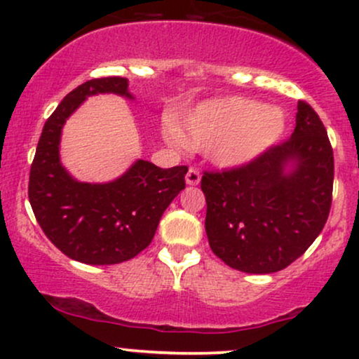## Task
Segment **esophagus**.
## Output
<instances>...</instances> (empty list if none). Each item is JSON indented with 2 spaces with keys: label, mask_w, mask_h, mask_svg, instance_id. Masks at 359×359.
Listing matches in <instances>:
<instances>
[{
  "label": "esophagus",
  "mask_w": 359,
  "mask_h": 359,
  "mask_svg": "<svg viewBox=\"0 0 359 359\" xmlns=\"http://www.w3.org/2000/svg\"><path fill=\"white\" fill-rule=\"evenodd\" d=\"M201 182V174L197 168H189V172L185 174V184L187 185H199Z\"/></svg>",
  "instance_id": "34e87169"
}]
</instances>
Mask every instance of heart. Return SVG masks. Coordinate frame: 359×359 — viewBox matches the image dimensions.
<instances>
[{
  "mask_svg": "<svg viewBox=\"0 0 359 359\" xmlns=\"http://www.w3.org/2000/svg\"><path fill=\"white\" fill-rule=\"evenodd\" d=\"M287 119L277 106H259L245 97H214L185 114L179 135L194 150H208L214 165L226 170L257 162L285 131ZM170 138L179 140L175 133Z\"/></svg>",
  "mask_w": 359,
  "mask_h": 359,
  "instance_id": "1",
  "label": "heart"
}]
</instances>
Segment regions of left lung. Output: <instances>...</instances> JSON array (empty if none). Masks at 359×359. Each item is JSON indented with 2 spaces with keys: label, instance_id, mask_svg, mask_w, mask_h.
<instances>
[{
  "label": "left lung",
  "instance_id": "left-lung-1",
  "mask_svg": "<svg viewBox=\"0 0 359 359\" xmlns=\"http://www.w3.org/2000/svg\"><path fill=\"white\" fill-rule=\"evenodd\" d=\"M334 156L327 131L299 101L295 130L257 162L205 172V233L212 253L245 273H273L302 257L331 209Z\"/></svg>",
  "mask_w": 359,
  "mask_h": 359
}]
</instances>
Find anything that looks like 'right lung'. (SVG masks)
Instances as JSON below:
<instances>
[{
	"label": "right lung",
	"instance_id": "right-lung-1",
	"mask_svg": "<svg viewBox=\"0 0 359 359\" xmlns=\"http://www.w3.org/2000/svg\"><path fill=\"white\" fill-rule=\"evenodd\" d=\"M128 86L125 77H102L71 90L45 121L30 168L28 197L40 228L62 253L86 265H116L137 257L185 187L187 167L160 168L142 158L109 182H81L62 165L65 121L97 94L135 101Z\"/></svg>",
	"mask_w": 359,
	"mask_h": 359
}]
</instances>
